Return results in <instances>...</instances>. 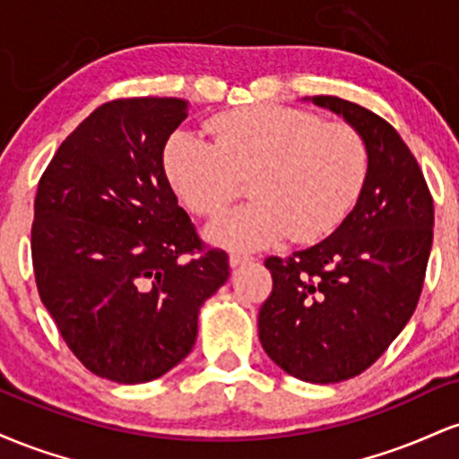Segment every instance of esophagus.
I'll list each match as a JSON object with an SVG mask.
<instances>
[{
	"label": "esophagus",
	"mask_w": 459,
	"mask_h": 459,
	"mask_svg": "<svg viewBox=\"0 0 459 459\" xmlns=\"http://www.w3.org/2000/svg\"><path fill=\"white\" fill-rule=\"evenodd\" d=\"M250 261H252V256L241 255V252H233V255L229 256L230 267H239V265H244V263H250Z\"/></svg>",
	"instance_id": "obj_1"
}]
</instances>
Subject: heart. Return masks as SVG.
I'll return each mask as SVG.
<instances>
[{"label":"heart","mask_w":459,"mask_h":459,"mask_svg":"<svg viewBox=\"0 0 459 459\" xmlns=\"http://www.w3.org/2000/svg\"><path fill=\"white\" fill-rule=\"evenodd\" d=\"M213 142L178 129L163 146V170L192 213L218 218L250 178L255 203L209 226L213 244L259 250L291 237L317 241L336 229L367 177L356 129L307 109L261 103L209 120Z\"/></svg>","instance_id":"obj_1"}]
</instances>
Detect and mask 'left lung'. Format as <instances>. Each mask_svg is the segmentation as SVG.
<instances>
[{
	"label": "left lung",
	"mask_w": 459,
	"mask_h": 459,
	"mask_svg": "<svg viewBox=\"0 0 459 459\" xmlns=\"http://www.w3.org/2000/svg\"><path fill=\"white\" fill-rule=\"evenodd\" d=\"M308 101L358 131L367 177L334 233L289 259H265L273 287L259 310V339L289 376L334 384L371 367L412 317L434 239V200L386 120L339 97Z\"/></svg>",
	"instance_id": "left-lung-1"
}]
</instances>
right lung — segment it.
I'll return each instance as SVG.
<instances>
[{
  "label": "right lung",
  "instance_id": "right-lung-1",
  "mask_svg": "<svg viewBox=\"0 0 459 459\" xmlns=\"http://www.w3.org/2000/svg\"><path fill=\"white\" fill-rule=\"evenodd\" d=\"M172 97L103 103L62 142L39 181L31 224L36 287L68 350L118 384L161 377L192 351L198 313L229 281L163 170L187 118Z\"/></svg>",
  "mask_w": 459,
  "mask_h": 459
}]
</instances>
